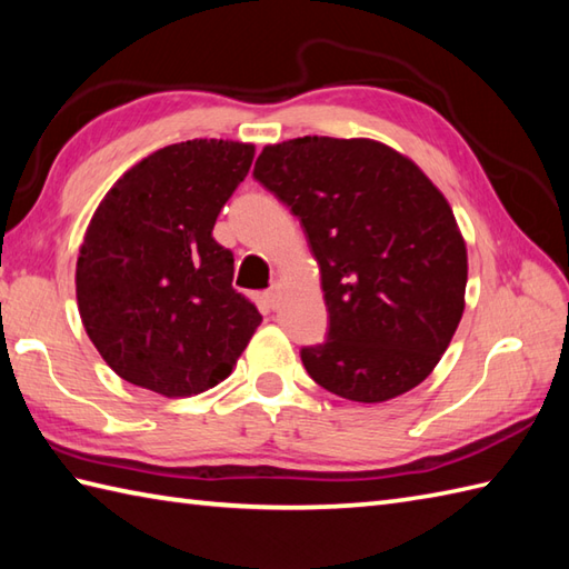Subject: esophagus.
<instances>
[{
	"label": "esophagus",
	"mask_w": 569,
	"mask_h": 569,
	"mask_svg": "<svg viewBox=\"0 0 569 569\" xmlns=\"http://www.w3.org/2000/svg\"><path fill=\"white\" fill-rule=\"evenodd\" d=\"M266 300H269L271 308H278V300H281V286H271L269 291H266Z\"/></svg>",
	"instance_id": "esophagus-1"
}]
</instances>
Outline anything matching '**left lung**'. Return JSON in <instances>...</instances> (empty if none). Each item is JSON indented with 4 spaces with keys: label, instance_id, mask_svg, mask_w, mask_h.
Returning a JSON list of instances; mask_svg holds the SVG:
<instances>
[{
    "label": "left lung",
    "instance_id": "8db88e82",
    "mask_svg": "<svg viewBox=\"0 0 569 569\" xmlns=\"http://www.w3.org/2000/svg\"><path fill=\"white\" fill-rule=\"evenodd\" d=\"M253 178L300 220L320 266L328 340L300 349L322 389L381 403L430 377L465 312L467 247L450 202L373 139L266 147Z\"/></svg>",
    "mask_w": 569,
    "mask_h": 569
}]
</instances>
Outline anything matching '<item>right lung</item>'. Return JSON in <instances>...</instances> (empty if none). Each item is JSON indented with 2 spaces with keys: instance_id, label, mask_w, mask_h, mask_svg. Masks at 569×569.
<instances>
[{
  "instance_id": "1",
  "label": "right lung",
  "mask_w": 569,
  "mask_h": 569,
  "mask_svg": "<svg viewBox=\"0 0 569 569\" xmlns=\"http://www.w3.org/2000/svg\"><path fill=\"white\" fill-rule=\"evenodd\" d=\"M251 161V143H171L131 166L94 210L76 293L117 377L178 398L232 373L261 316L232 288L234 257L212 227Z\"/></svg>"
}]
</instances>
